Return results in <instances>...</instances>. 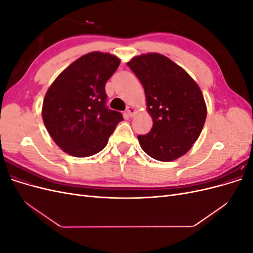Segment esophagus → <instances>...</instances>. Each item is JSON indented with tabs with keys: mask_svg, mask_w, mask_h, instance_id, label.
<instances>
[{
	"mask_svg": "<svg viewBox=\"0 0 253 253\" xmlns=\"http://www.w3.org/2000/svg\"><path fill=\"white\" fill-rule=\"evenodd\" d=\"M135 114H136V109L134 108V106H127V115H128V117H133Z\"/></svg>",
	"mask_w": 253,
	"mask_h": 253,
	"instance_id": "1",
	"label": "esophagus"
}]
</instances>
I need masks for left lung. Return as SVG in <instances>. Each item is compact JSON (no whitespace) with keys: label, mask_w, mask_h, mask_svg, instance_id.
Masks as SVG:
<instances>
[{"label":"left lung","mask_w":253,"mask_h":253,"mask_svg":"<svg viewBox=\"0 0 253 253\" xmlns=\"http://www.w3.org/2000/svg\"><path fill=\"white\" fill-rule=\"evenodd\" d=\"M144 88L151 132L138 135L141 149L159 162L185 155L200 137L207 117L204 95L192 77L168 57L142 53L127 62Z\"/></svg>","instance_id":"8db88e82"}]
</instances>
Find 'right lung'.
Segmentation results:
<instances>
[{
  "instance_id": "obj_1",
  "label": "right lung",
  "mask_w": 253,
  "mask_h": 253,
  "mask_svg": "<svg viewBox=\"0 0 253 253\" xmlns=\"http://www.w3.org/2000/svg\"><path fill=\"white\" fill-rule=\"evenodd\" d=\"M120 59L109 52L91 51L68 65L45 94L43 122L52 140L66 154L88 157L105 148L124 120L105 106V83Z\"/></svg>"
}]
</instances>
